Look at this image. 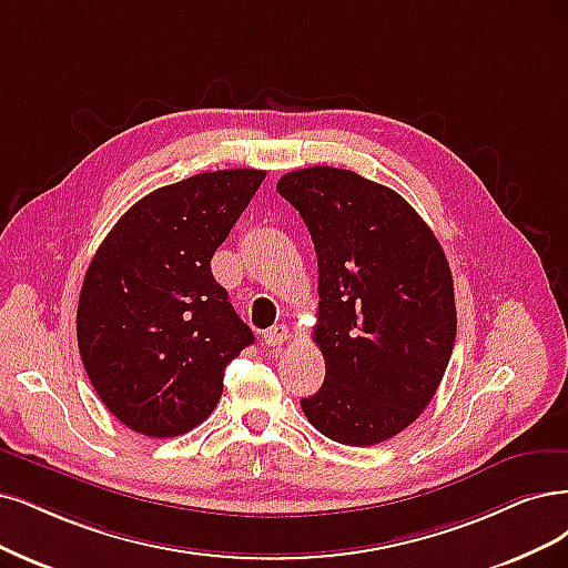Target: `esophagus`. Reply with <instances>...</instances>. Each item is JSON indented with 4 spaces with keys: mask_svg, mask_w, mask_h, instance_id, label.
Instances as JSON below:
<instances>
[{
    "mask_svg": "<svg viewBox=\"0 0 568 568\" xmlns=\"http://www.w3.org/2000/svg\"><path fill=\"white\" fill-rule=\"evenodd\" d=\"M287 339H290V329L283 323L281 325H273V327H268L264 332V344L266 346H283Z\"/></svg>",
    "mask_w": 568,
    "mask_h": 568,
    "instance_id": "34e87169",
    "label": "esophagus"
}]
</instances>
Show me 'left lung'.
Returning a JSON list of instances; mask_svg holds the SVG:
<instances>
[{
    "mask_svg": "<svg viewBox=\"0 0 568 568\" xmlns=\"http://www.w3.org/2000/svg\"><path fill=\"white\" fill-rule=\"evenodd\" d=\"M318 257L325 358L311 426L334 443L372 447L414 424L443 382L456 339L454 281L443 245L393 189L313 165L283 175Z\"/></svg>",
    "mask_w": 568,
    "mask_h": 568,
    "instance_id": "left-lung-1",
    "label": "left lung"
}]
</instances>
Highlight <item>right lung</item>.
I'll return each instance as SVG.
<instances>
[{
	"instance_id": "1",
	"label": "right lung",
	"mask_w": 568,
	"mask_h": 568,
	"mask_svg": "<svg viewBox=\"0 0 568 568\" xmlns=\"http://www.w3.org/2000/svg\"><path fill=\"white\" fill-rule=\"evenodd\" d=\"M264 175L236 168L161 186L93 255L77 308L79 353L102 405L131 430L173 437L205 422L226 365L255 342L210 260Z\"/></svg>"
}]
</instances>
